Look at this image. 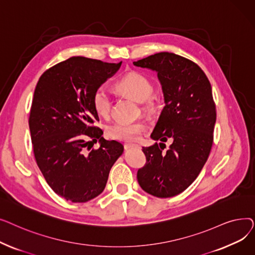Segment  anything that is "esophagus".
Instances as JSON below:
<instances>
[{
  "label": "esophagus",
  "mask_w": 255,
  "mask_h": 255,
  "mask_svg": "<svg viewBox=\"0 0 255 255\" xmlns=\"http://www.w3.org/2000/svg\"><path fill=\"white\" fill-rule=\"evenodd\" d=\"M124 148H125L126 150H129V149H132V148H134V149H140V145H139V144H136V143H125V144H124Z\"/></svg>",
  "instance_id": "34e87169"
}]
</instances>
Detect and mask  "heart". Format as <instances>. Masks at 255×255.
I'll return each instance as SVG.
<instances>
[{"mask_svg": "<svg viewBox=\"0 0 255 255\" xmlns=\"http://www.w3.org/2000/svg\"><path fill=\"white\" fill-rule=\"evenodd\" d=\"M119 93L137 102H142L144 110H152L155 102L152 97L153 84L142 73L132 71L124 75L116 84ZM92 103L95 112L101 117H109L112 112V98L104 87H98L94 91ZM145 130V126L140 122L125 123L118 122L106 129V135L112 139L121 141L136 140Z\"/></svg>", "mask_w": 255, "mask_h": 255, "instance_id": "b5f03b06", "label": "heart"}]
</instances>
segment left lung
Wrapping results in <instances>:
<instances>
[{"instance_id":"1","label":"left lung","mask_w":255,"mask_h":255,"mask_svg":"<svg viewBox=\"0 0 255 255\" xmlns=\"http://www.w3.org/2000/svg\"><path fill=\"white\" fill-rule=\"evenodd\" d=\"M133 64L157 72L165 102L151 134L161 142L142 148L146 162L137 171V181L151 195L175 196L193 183L211 152L216 123L211 84L197 64L172 52ZM167 139L172 144L163 152L161 144Z\"/></svg>"}]
</instances>
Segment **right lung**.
Returning a JSON list of instances; mask_svg holds the SVG:
<instances>
[{
    "instance_id": "add662e5",
    "label": "right lung",
    "mask_w": 255,
    "mask_h": 255,
    "mask_svg": "<svg viewBox=\"0 0 255 255\" xmlns=\"http://www.w3.org/2000/svg\"><path fill=\"white\" fill-rule=\"evenodd\" d=\"M122 62L72 57L40 76L29 126L38 167L50 188L72 203H86L105 188L112 166L124 146L103 138L94 126V91L112 77ZM97 141L98 149L90 150Z\"/></svg>"
}]
</instances>
